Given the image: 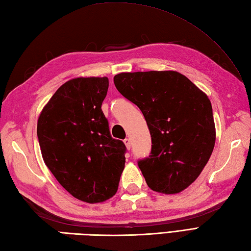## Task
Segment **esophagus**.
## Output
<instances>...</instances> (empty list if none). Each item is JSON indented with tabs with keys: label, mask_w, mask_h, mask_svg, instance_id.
Returning <instances> with one entry per match:
<instances>
[{
	"label": "esophagus",
	"mask_w": 251,
	"mask_h": 251,
	"mask_svg": "<svg viewBox=\"0 0 251 251\" xmlns=\"http://www.w3.org/2000/svg\"><path fill=\"white\" fill-rule=\"evenodd\" d=\"M124 143H125L126 148L128 149V150H130V147H131V141H130L129 138H126V139L124 140Z\"/></svg>",
	"instance_id": "obj_1"
}]
</instances>
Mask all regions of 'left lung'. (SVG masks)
<instances>
[{"mask_svg":"<svg viewBox=\"0 0 251 251\" xmlns=\"http://www.w3.org/2000/svg\"><path fill=\"white\" fill-rule=\"evenodd\" d=\"M116 89L135 103L152 138L149 157L138 161L151 190L176 194L197 179L216 142L211 102L177 71L124 72L114 76Z\"/></svg>","mask_w":251,"mask_h":251,"instance_id":"1","label":"left lung"}]
</instances>
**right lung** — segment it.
<instances>
[{"label":"right lung","instance_id":"add662e5","mask_svg":"<svg viewBox=\"0 0 251 251\" xmlns=\"http://www.w3.org/2000/svg\"><path fill=\"white\" fill-rule=\"evenodd\" d=\"M108 77H76L57 89L37 120L46 166L75 199L94 204L111 199L125 167L124 142L111 137L101 104Z\"/></svg>","mask_w":251,"mask_h":251}]
</instances>
